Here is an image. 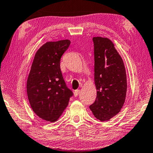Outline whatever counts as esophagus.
Wrapping results in <instances>:
<instances>
[{"instance_id": "obj_1", "label": "esophagus", "mask_w": 153, "mask_h": 153, "mask_svg": "<svg viewBox=\"0 0 153 153\" xmlns=\"http://www.w3.org/2000/svg\"><path fill=\"white\" fill-rule=\"evenodd\" d=\"M79 93H80V90H79V89H77V90H75V91H74V95L75 97H77V96L79 95Z\"/></svg>"}]
</instances>
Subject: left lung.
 <instances>
[{"label":"left lung","instance_id":"left-lung-1","mask_svg":"<svg viewBox=\"0 0 153 153\" xmlns=\"http://www.w3.org/2000/svg\"><path fill=\"white\" fill-rule=\"evenodd\" d=\"M94 79L97 98L90 105L96 118L108 121L119 113L127 91L124 62L110 39L94 37Z\"/></svg>","mask_w":153,"mask_h":153}]
</instances>
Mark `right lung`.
<instances>
[{
  "label": "right lung",
  "instance_id": "add662e5",
  "mask_svg": "<svg viewBox=\"0 0 153 153\" xmlns=\"http://www.w3.org/2000/svg\"><path fill=\"white\" fill-rule=\"evenodd\" d=\"M68 39L48 42L35 54L27 81L32 109L40 118L54 122L68 105L73 93L66 87L60 70V58L68 49Z\"/></svg>",
  "mask_w": 153,
  "mask_h": 153
}]
</instances>
